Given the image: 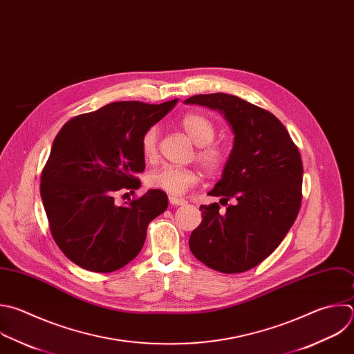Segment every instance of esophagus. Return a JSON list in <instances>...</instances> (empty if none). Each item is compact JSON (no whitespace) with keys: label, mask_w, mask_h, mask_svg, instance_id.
I'll use <instances>...</instances> for the list:
<instances>
[{"label":"esophagus","mask_w":354,"mask_h":354,"mask_svg":"<svg viewBox=\"0 0 354 354\" xmlns=\"http://www.w3.org/2000/svg\"><path fill=\"white\" fill-rule=\"evenodd\" d=\"M169 203H171L172 205H185L187 201L183 200V198H178V197L171 196V197H169Z\"/></svg>","instance_id":"34e87169"}]
</instances>
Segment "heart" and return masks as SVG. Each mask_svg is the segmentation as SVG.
<instances>
[{
  "label": "heart",
  "instance_id": "b5f03b06",
  "mask_svg": "<svg viewBox=\"0 0 354 354\" xmlns=\"http://www.w3.org/2000/svg\"><path fill=\"white\" fill-rule=\"evenodd\" d=\"M180 127L193 143L198 146L197 161L208 174H219L229 162L230 151L222 143H215L216 128L208 116L200 112H187L180 118ZM158 150V128L150 127L142 138V153L151 160ZM198 182V174L190 168L164 165L150 172L147 185L169 196H180Z\"/></svg>",
  "mask_w": 354,
  "mask_h": 354
}]
</instances>
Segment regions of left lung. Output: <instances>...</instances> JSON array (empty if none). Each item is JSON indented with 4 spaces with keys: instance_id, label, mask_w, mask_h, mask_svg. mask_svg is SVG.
<instances>
[{
    "instance_id": "8db88e82",
    "label": "left lung",
    "mask_w": 354,
    "mask_h": 354,
    "mask_svg": "<svg viewBox=\"0 0 354 354\" xmlns=\"http://www.w3.org/2000/svg\"><path fill=\"white\" fill-rule=\"evenodd\" d=\"M186 104L218 109L234 133L221 180L208 193L233 204L200 205L201 223L189 248L207 267L245 272L264 261L283 241L301 204L303 164L286 128L270 111L225 93L197 94Z\"/></svg>"
}]
</instances>
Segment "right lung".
I'll use <instances>...</instances> for the list:
<instances>
[{
	"instance_id": "add662e5",
	"label": "right lung",
	"mask_w": 354,
	"mask_h": 354,
	"mask_svg": "<svg viewBox=\"0 0 354 354\" xmlns=\"http://www.w3.org/2000/svg\"><path fill=\"white\" fill-rule=\"evenodd\" d=\"M176 101L111 102L72 118L55 136L40 194L57 246L76 266L112 272L140 253L147 226L167 209L168 197L151 189L120 205L115 194L140 187L143 133Z\"/></svg>"
}]
</instances>
